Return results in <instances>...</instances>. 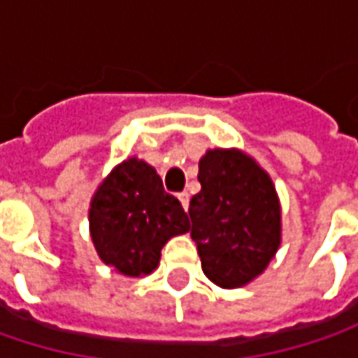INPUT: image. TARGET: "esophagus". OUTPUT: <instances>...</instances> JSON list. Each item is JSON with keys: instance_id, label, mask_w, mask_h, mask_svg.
I'll list each match as a JSON object with an SVG mask.
<instances>
[{"instance_id": "34e87169", "label": "esophagus", "mask_w": 358, "mask_h": 358, "mask_svg": "<svg viewBox=\"0 0 358 358\" xmlns=\"http://www.w3.org/2000/svg\"><path fill=\"white\" fill-rule=\"evenodd\" d=\"M177 197L181 201L183 209H187V207H189V193H187V191H181V193H177Z\"/></svg>"}]
</instances>
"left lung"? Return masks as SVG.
Segmentation results:
<instances>
[{"label":"left lung","instance_id":"1","mask_svg":"<svg viewBox=\"0 0 358 358\" xmlns=\"http://www.w3.org/2000/svg\"><path fill=\"white\" fill-rule=\"evenodd\" d=\"M197 179L189 217L203 273L223 289L243 287L267 268L281 243L275 185L237 149L207 151Z\"/></svg>","mask_w":358,"mask_h":358}]
</instances>
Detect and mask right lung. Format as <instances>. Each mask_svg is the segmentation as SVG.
<instances>
[{"label": "right lung", "mask_w": 358, "mask_h": 358, "mask_svg": "<svg viewBox=\"0 0 358 358\" xmlns=\"http://www.w3.org/2000/svg\"><path fill=\"white\" fill-rule=\"evenodd\" d=\"M90 227L105 265L139 277L157 267L167 241L189 231V219L151 165L127 159L97 189Z\"/></svg>", "instance_id": "right-lung-1"}]
</instances>
